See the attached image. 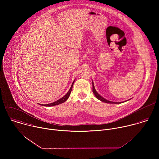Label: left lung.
<instances>
[{
  "label": "left lung",
  "instance_id": "8db88e82",
  "mask_svg": "<svg viewBox=\"0 0 159 159\" xmlns=\"http://www.w3.org/2000/svg\"><path fill=\"white\" fill-rule=\"evenodd\" d=\"M93 93L94 94V95L96 96V97L97 98V99H98L99 100L101 101L102 102H106V103H111V104H120V103L123 102H112V101H109L106 100V99L103 98L102 96H101L96 92V89H95V88H94V83H93Z\"/></svg>",
  "mask_w": 159,
  "mask_h": 159
}]
</instances>
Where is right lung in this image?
Returning <instances> with one entry per match:
<instances>
[{
	"label": "right lung",
	"mask_w": 159,
	"mask_h": 159,
	"mask_svg": "<svg viewBox=\"0 0 159 159\" xmlns=\"http://www.w3.org/2000/svg\"><path fill=\"white\" fill-rule=\"evenodd\" d=\"M74 83V81L73 82V83H72V86H71L70 90H69V92H68V93L66 94V95L64 96L63 98H61V99H58V101H55V102H52V103H50V104H44V105L42 104V106H53L58 105V104H61V103L64 102L65 101H66L68 99V98H69V96H70V95L71 91H72V87H73Z\"/></svg>",
	"instance_id": "add662e5"
}]
</instances>
